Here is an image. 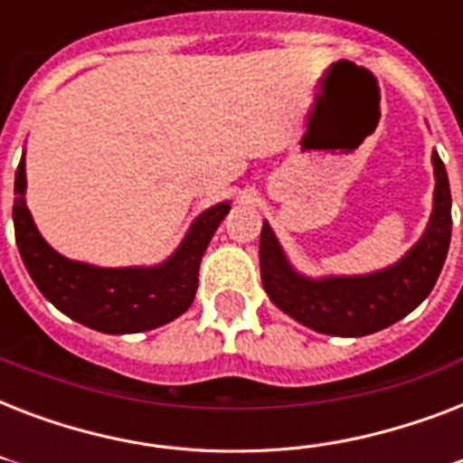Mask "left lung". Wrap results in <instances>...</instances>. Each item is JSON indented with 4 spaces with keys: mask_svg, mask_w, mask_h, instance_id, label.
Returning a JSON list of instances; mask_svg holds the SVG:
<instances>
[{
    "mask_svg": "<svg viewBox=\"0 0 463 463\" xmlns=\"http://www.w3.org/2000/svg\"><path fill=\"white\" fill-rule=\"evenodd\" d=\"M435 194L428 228L392 267L358 276L300 274L264 221L260 240L261 283L269 300L296 322L329 336H367L387 329L430 296L452 238V194L445 163L432 151Z\"/></svg>",
    "mask_w": 463,
    "mask_h": 463,
    "instance_id": "obj_1",
    "label": "left lung"
}]
</instances>
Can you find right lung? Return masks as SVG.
Returning a JSON list of instances; mask_svg holds the SVG:
<instances>
[{
    "instance_id": "obj_1",
    "label": "right lung",
    "mask_w": 463,
    "mask_h": 463,
    "mask_svg": "<svg viewBox=\"0 0 463 463\" xmlns=\"http://www.w3.org/2000/svg\"><path fill=\"white\" fill-rule=\"evenodd\" d=\"M14 231L33 283L74 322L103 334H139L173 322L194 303L199 264L231 202L202 211L170 257L154 267H96L47 245L25 206V151L14 180Z\"/></svg>"
}]
</instances>
